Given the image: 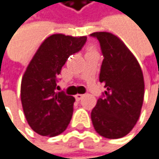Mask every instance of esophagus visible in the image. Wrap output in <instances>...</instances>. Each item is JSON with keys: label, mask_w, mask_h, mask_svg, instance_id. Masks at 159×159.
Wrapping results in <instances>:
<instances>
[{"label": "esophagus", "mask_w": 159, "mask_h": 159, "mask_svg": "<svg viewBox=\"0 0 159 159\" xmlns=\"http://www.w3.org/2000/svg\"><path fill=\"white\" fill-rule=\"evenodd\" d=\"M83 97H84V94H76V95H75L76 101H80Z\"/></svg>", "instance_id": "esophagus-1"}]
</instances>
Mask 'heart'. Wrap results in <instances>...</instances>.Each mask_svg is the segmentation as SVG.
<instances>
[{
    "label": "heart",
    "mask_w": 159,
    "mask_h": 159,
    "mask_svg": "<svg viewBox=\"0 0 159 159\" xmlns=\"http://www.w3.org/2000/svg\"><path fill=\"white\" fill-rule=\"evenodd\" d=\"M88 50H89H89H92V49H91V47H89V49H88Z\"/></svg>",
    "instance_id": "b5f03b06"
}]
</instances>
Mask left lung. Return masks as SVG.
<instances>
[{
  "label": "left lung",
  "mask_w": 159,
  "mask_h": 159,
  "mask_svg": "<svg viewBox=\"0 0 159 159\" xmlns=\"http://www.w3.org/2000/svg\"><path fill=\"white\" fill-rule=\"evenodd\" d=\"M101 45L104 60L100 82L107 90L91 111L95 131L107 139L126 136L137 123L144 97L141 68L130 50L108 32L92 33Z\"/></svg>",
  "instance_id": "left-lung-1"
}]
</instances>
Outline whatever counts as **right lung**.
I'll return each mask as SVG.
<instances>
[{"mask_svg":"<svg viewBox=\"0 0 159 159\" xmlns=\"http://www.w3.org/2000/svg\"><path fill=\"white\" fill-rule=\"evenodd\" d=\"M87 37L54 34L39 46L21 79L20 100L30 127L41 136L63 133L71 120L74 97L56 92L57 77L69 56L79 52Z\"/></svg>","mask_w":159,"mask_h":159,"instance_id":"obj_1","label":"right lung"}]
</instances>
